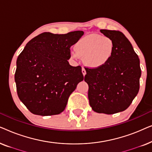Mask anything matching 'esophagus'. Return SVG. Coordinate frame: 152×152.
Segmentation results:
<instances>
[{
	"label": "esophagus",
	"instance_id": "esophagus-1",
	"mask_svg": "<svg viewBox=\"0 0 152 152\" xmlns=\"http://www.w3.org/2000/svg\"><path fill=\"white\" fill-rule=\"evenodd\" d=\"M82 72L83 75L85 76V75L86 74V70H85L84 68H82Z\"/></svg>",
	"mask_w": 152,
	"mask_h": 152
}]
</instances>
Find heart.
Segmentation results:
<instances>
[{
  "instance_id": "b5f03b06",
  "label": "heart",
  "mask_w": 152,
  "mask_h": 152,
  "mask_svg": "<svg viewBox=\"0 0 152 152\" xmlns=\"http://www.w3.org/2000/svg\"><path fill=\"white\" fill-rule=\"evenodd\" d=\"M115 50V43L111 38L97 34H91L80 39L74 45V59L82 57L89 68H99L109 63Z\"/></svg>"
}]
</instances>
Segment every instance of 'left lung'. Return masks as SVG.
<instances>
[{
	"label": "left lung",
	"instance_id": "1",
	"mask_svg": "<svg viewBox=\"0 0 152 152\" xmlns=\"http://www.w3.org/2000/svg\"><path fill=\"white\" fill-rule=\"evenodd\" d=\"M115 43V50L107 65L85 68L88 84L89 104L99 113L114 114L129 107L140 88V59L124 34L118 30H100Z\"/></svg>",
	"mask_w": 152,
	"mask_h": 152
}]
</instances>
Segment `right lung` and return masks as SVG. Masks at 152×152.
<instances>
[{
	"mask_svg": "<svg viewBox=\"0 0 152 152\" xmlns=\"http://www.w3.org/2000/svg\"><path fill=\"white\" fill-rule=\"evenodd\" d=\"M84 34L43 32L27 43L16 61L18 96L31 113L53 115L65 109L70 94L84 80L82 67L68 63L70 48Z\"/></svg>",
	"mask_w": 152,
	"mask_h": 152,
	"instance_id": "add662e5",
	"label": "right lung"
}]
</instances>
